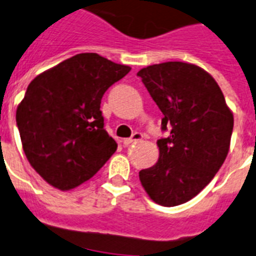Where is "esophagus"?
I'll use <instances>...</instances> for the list:
<instances>
[{"label": "esophagus", "instance_id": "obj_1", "mask_svg": "<svg viewBox=\"0 0 256 256\" xmlns=\"http://www.w3.org/2000/svg\"><path fill=\"white\" fill-rule=\"evenodd\" d=\"M140 140H142V134H141L140 132H136V133H133V136L130 137V138H124L123 144L124 145H130V144L137 142V141H140Z\"/></svg>", "mask_w": 256, "mask_h": 256}]
</instances>
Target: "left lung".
Masks as SVG:
<instances>
[{
  "label": "left lung",
  "instance_id": "1",
  "mask_svg": "<svg viewBox=\"0 0 256 256\" xmlns=\"http://www.w3.org/2000/svg\"><path fill=\"white\" fill-rule=\"evenodd\" d=\"M164 114L166 138L157 141L160 157L138 172L154 202L180 206L206 188L230 148L234 118L214 78L190 62L168 61L138 70Z\"/></svg>",
  "mask_w": 256,
  "mask_h": 256
}]
</instances>
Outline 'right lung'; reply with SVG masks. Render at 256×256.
Instances as JSON below:
<instances>
[{
    "mask_svg": "<svg viewBox=\"0 0 256 256\" xmlns=\"http://www.w3.org/2000/svg\"><path fill=\"white\" fill-rule=\"evenodd\" d=\"M130 70L98 54H80L31 81L16 107V126L27 161L48 184L76 188L115 153L100 100Z\"/></svg>",
    "mask_w": 256,
    "mask_h": 256,
    "instance_id": "add662e5",
    "label": "right lung"
}]
</instances>
